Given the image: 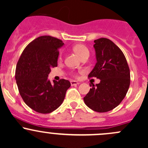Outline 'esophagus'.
<instances>
[{
    "label": "esophagus",
    "mask_w": 148,
    "mask_h": 148,
    "mask_svg": "<svg viewBox=\"0 0 148 148\" xmlns=\"http://www.w3.org/2000/svg\"><path fill=\"white\" fill-rule=\"evenodd\" d=\"M70 82H71V86H74V85H77V84H79V82H78L77 81H74V80H71Z\"/></svg>",
    "instance_id": "esophagus-1"
}]
</instances>
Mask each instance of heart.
<instances>
[{
    "mask_svg": "<svg viewBox=\"0 0 148 148\" xmlns=\"http://www.w3.org/2000/svg\"><path fill=\"white\" fill-rule=\"evenodd\" d=\"M73 51L77 53L78 56L82 58L86 55L89 54V51L86 46L83 44H77V45L73 46Z\"/></svg>",
    "mask_w": 148,
    "mask_h": 148,
    "instance_id": "obj_1",
    "label": "heart"
}]
</instances>
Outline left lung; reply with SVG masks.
<instances>
[{"label":"left lung","instance_id":"left-lung-1","mask_svg":"<svg viewBox=\"0 0 148 148\" xmlns=\"http://www.w3.org/2000/svg\"><path fill=\"white\" fill-rule=\"evenodd\" d=\"M97 63L88 75L100 82L92 86L84 97L86 105L98 112H106L120 104L130 84V71L123 52L111 40H95Z\"/></svg>","mask_w":148,"mask_h":148}]
</instances>
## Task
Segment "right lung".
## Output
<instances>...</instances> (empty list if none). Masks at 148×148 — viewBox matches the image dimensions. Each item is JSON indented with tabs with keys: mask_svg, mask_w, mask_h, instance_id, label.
I'll use <instances>...</instances> for the list:
<instances>
[{
	"mask_svg": "<svg viewBox=\"0 0 148 148\" xmlns=\"http://www.w3.org/2000/svg\"><path fill=\"white\" fill-rule=\"evenodd\" d=\"M62 40L42 36L28 44L16 64L15 78L22 99L26 104L41 114L54 111L63 102L71 84L68 80L53 84L48 79L51 67L57 66Z\"/></svg>",
	"mask_w": 148,
	"mask_h": 148,
	"instance_id": "obj_1",
	"label": "right lung"
}]
</instances>
